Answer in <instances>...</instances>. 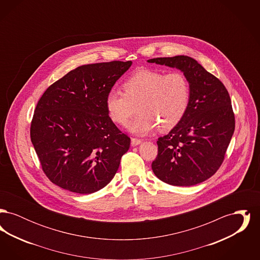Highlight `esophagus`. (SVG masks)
<instances>
[{
    "instance_id": "esophagus-1",
    "label": "esophagus",
    "mask_w": 260,
    "mask_h": 260,
    "mask_svg": "<svg viewBox=\"0 0 260 260\" xmlns=\"http://www.w3.org/2000/svg\"><path fill=\"white\" fill-rule=\"evenodd\" d=\"M141 142H142V140H140V139H138V138H132V140H131L132 146H137V145H139Z\"/></svg>"
}]
</instances>
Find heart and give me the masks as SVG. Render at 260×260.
<instances>
[{
	"mask_svg": "<svg viewBox=\"0 0 260 260\" xmlns=\"http://www.w3.org/2000/svg\"><path fill=\"white\" fill-rule=\"evenodd\" d=\"M124 89L111 88L105 107L114 123L125 124L138 104V117L126 126L138 136L147 135L158 125L161 131L173 128L183 118L190 99L189 83L180 72L166 75L142 69L125 80Z\"/></svg>",
	"mask_w": 260,
	"mask_h": 260,
	"instance_id": "heart-1",
	"label": "heart"
}]
</instances>
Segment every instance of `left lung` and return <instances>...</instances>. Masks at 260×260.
<instances>
[{
  "label": "left lung",
  "instance_id": "obj_1",
  "mask_svg": "<svg viewBox=\"0 0 260 260\" xmlns=\"http://www.w3.org/2000/svg\"><path fill=\"white\" fill-rule=\"evenodd\" d=\"M147 62L180 70L190 86L183 118L157 141L153 173L171 185L199 184L219 169L234 134L235 118L229 93L216 77L187 55Z\"/></svg>",
  "mask_w": 260,
  "mask_h": 260
}]
</instances>
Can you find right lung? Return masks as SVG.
<instances>
[{
    "label": "right lung",
    "mask_w": 260,
    "mask_h": 260,
    "mask_svg": "<svg viewBox=\"0 0 260 260\" xmlns=\"http://www.w3.org/2000/svg\"><path fill=\"white\" fill-rule=\"evenodd\" d=\"M132 61L77 67L38 101L30 136L43 171L55 185L90 194L117 173L131 138L108 116L105 98Z\"/></svg>",
    "instance_id": "1"
}]
</instances>
